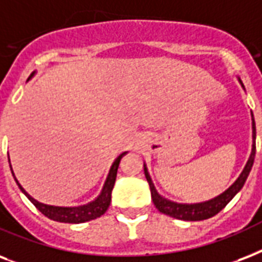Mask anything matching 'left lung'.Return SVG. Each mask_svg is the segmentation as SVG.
Wrapping results in <instances>:
<instances>
[{"mask_svg": "<svg viewBox=\"0 0 262 262\" xmlns=\"http://www.w3.org/2000/svg\"><path fill=\"white\" fill-rule=\"evenodd\" d=\"M239 82L243 86L242 80L239 79ZM251 128H253V145H251V153L250 157L247 160L246 165L243 168L242 173L239 175V178L235 180L234 183L231 184L230 187L227 188L226 191L222 192L220 195L214 196L212 200L205 201V202H198V204H179V202H173L167 198H164L163 195H160L156 187H154L153 180L150 178L149 171L146 164H143V171H145V176L147 183L150 186V192H151V200L156 208L159 209L160 212L167 216H171L173 219H179V220H184V222H200V220H206V219L213 217L214 214H217L232 198L239 192V190L243 187V184L246 182L247 176L250 173L253 163H254L255 156V123L254 116L251 112Z\"/></svg>", "mask_w": 262, "mask_h": 262, "instance_id": "left-lung-1", "label": "left lung"}]
</instances>
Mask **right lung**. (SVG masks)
Listing matches in <instances>:
<instances>
[{"mask_svg": "<svg viewBox=\"0 0 262 262\" xmlns=\"http://www.w3.org/2000/svg\"><path fill=\"white\" fill-rule=\"evenodd\" d=\"M35 72H32L31 76L28 79H31L34 76ZM127 151L121 153L119 157H117L115 161H113L112 167L109 169V173L106 176V180L103 183V187L99 192V195L95 198L94 201H91L86 205H79V206H54V205H46L42 204L39 201L34 200L30 194H28L23 187L21 184L17 182V179L15 178V173L12 171V165H11V171L12 175L15 178L16 183L19 186V188L21 190L24 195L27 196L28 200L31 201L32 204L35 205V208L39 210L40 213L45 214L46 217L50 219V220H54V222L58 223H71V224H79V223H86L90 222V220H94V219L102 216L109 208V204H111V198H112V190L113 186H115V182H116V175H117V168H119V164H120V160L123 159V156H125ZM9 160V157H8ZM11 163V160H9Z\"/></svg>", "mask_w": 262, "mask_h": 262, "instance_id": "1", "label": "right lung"}]
</instances>
